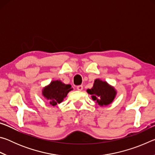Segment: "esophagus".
<instances>
[{"label": "esophagus", "mask_w": 155, "mask_h": 155, "mask_svg": "<svg viewBox=\"0 0 155 155\" xmlns=\"http://www.w3.org/2000/svg\"><path fill=\"white\" fill-rule=\"evenodd\" d=\"M77 89L78 91H82L83 89V85H78L77 87Z\"/></svg>", "instance_id": "esophagus-1"}]
</instances>
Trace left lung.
<instances>
[{
	"instance_id": "8db88e82",
	"label": "left lung",
	"mask_w": 155,
	"mask_h": 155,
	"mask_svg": "<svg viewBox=\"0 0 155 155\" xmlns=\"http://www.w3.org/2000/svg\"><path fill=\"white\" fill-rule=\"evenodd\" d=\"M87 92L91 96L93 101H96L101 107L111 104L117 94L114 87L110 85L107 81H103L99 78L94 81L93 87L88 89Z\"/></svg>"
}]
</instances>
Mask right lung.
Instances as JSON below:
<instances>
[{
    "label": "right lung",
    "mask_w": 155,
    "mask_h": 155,
    "mask_svg": "<svg viewBox=\"0 0 155 155\" xmlns=\"http://www.w3.org/2000/svg\"><path fill=\"white\" fill-rule=\"evenodd\" d=\"M73 90L71 85H66L60 80L52 81L51 83L43 88L42 95L49 101L52 106L61 103L67 96L68 92Z\"/></svg>",
    "instance_id": "obj_1"
}]
</instances>
